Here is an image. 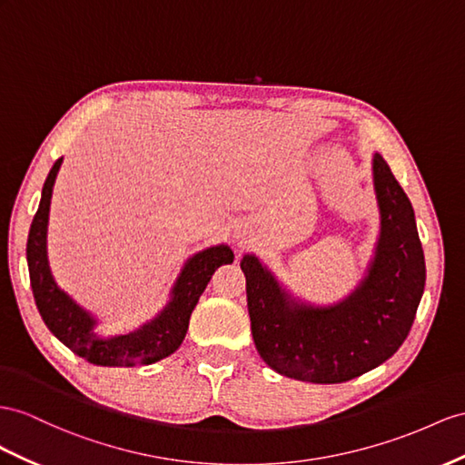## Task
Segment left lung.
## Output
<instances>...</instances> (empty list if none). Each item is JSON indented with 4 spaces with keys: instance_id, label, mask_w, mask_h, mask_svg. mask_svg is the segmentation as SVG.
Masks as SVG:
<instances>
[{
    "instance_id": "8db88e82",
    "label": "left lung",
    "mask_w": 465,
    "mask_h": 465,
    "mask_svg": "<svg viewBox=\"0 0 465 465\" xmlns=\"http://www.w3.org/2000/svg\"><path fill=\"white\" fill-rule=\"evenodd\" d=\"M381 213L375 257L357 289L334 306L294 301L255 255H243L255 348L277 373L308 383H343L387 361L407 340L426 281L409 196L373 154Z\"/></svg>"
}]
</instances>
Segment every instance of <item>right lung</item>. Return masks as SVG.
Returning a JSON list of instances; mask_svg holds the SVG:
<instances>
[{
    "label": "right lung",
    "mask_w": 465,
    "mask_h": 465,
    "mask_svg": "<svg viewBox=\"0 0 465 465\" xmlns=\"http://www.w3.org/2000/svg\"><path fill=\"white\" fill-rule=\"evenodd\" d=\"M61 163L63 159H58L46 176L39 210L33 218L27 240L31 289L41 318L45 320L46 328L68 350H73L94 365L135 367L163 360V357L176 351L183 343L190 314L198 304L200 294L204 292L213 271L220 265L233 263V252L228 245H216L193 255L174 282L171 302L163 308L157 318H153L151 322L143 324L135 331H129V334L100 338L94 331L96 318L56 287L49 269V259H46V225H49L53 186Z\"/></svg>",
    "instance_id": "right-lung-1"
}]
</instances>
